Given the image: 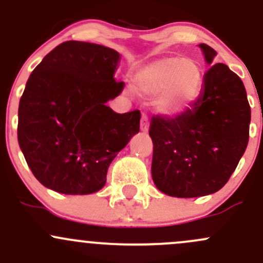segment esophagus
<instances>
[{"instance_id": "34e87169", "label": "esophagus", "mask_w": 263, "mask_h": 263, "mask_svg": "<svg viewBox=\"0 0 263 263\" xmlns=\"http://www.w3.org/2000/svg\"><path fill=\"white\" fill-rule=\"evenodd\" d=\"M148 129V119L146 116H142L141 117V131L142 132H147Z\"/></svg>"}]
</instances>
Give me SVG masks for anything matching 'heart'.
<instances>
[{
    "mask_svg": "<svg viewBox=\"0 0 263 263\" xmlns=\"http://www.w3.org/2000/svg\"><path fill=\"white\" fill-rule=\"evenodd\" d=\"M134 84L145 95L160 94L156 108L161 115L173 118L187 112L200 97L203 70L192 57H164L140 68Z\"/></svg>",
    "mask_w": 263,
    "mask_h": 263,
    "instance_id": "1",
    "label": "heart"
}]
</instances>
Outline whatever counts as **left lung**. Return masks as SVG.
I'll return each instance as SVG.
<instances>
[{
  "label": "left lung",
  "instance_id": "1",
  "mask_svg": "<svg viewBox=\"0 0 263 263\" xmlns=\"http://www.w3.org/2000/svg\"><path fill=\"white\" fill-rule=\"evenodd\" d=\"M198 47L210 66L216 52L208 44ZM249 123L251 107L242 80L224 63L213 65L192 108L176 118H151V176L156 188L179 198L221 190L245 154Z\"/></svg>",
  "mask_w": 263,
  "mask_h": 263
}]
</instances>
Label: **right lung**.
Returning <instances> with one entry per match:
<instances>
[{"label": "right lung", "instance_id": "obj_1", "mask_svg": "<svg viewBox=\"0 0 263 263\" xmlns=\"http://www.w3.org/2000/svg\"><path fill=\"white\" fill-rule=\"evenodd\" d=\"M117 50L70 41L34 68L18 103L17 140L29 168L44 187L90 195L107 182L109 164L140 131L139 110L116 113L105 103L123 82Z\"/></svg>", "mask_w": 263, "mask_h": 263}]
</instances>
